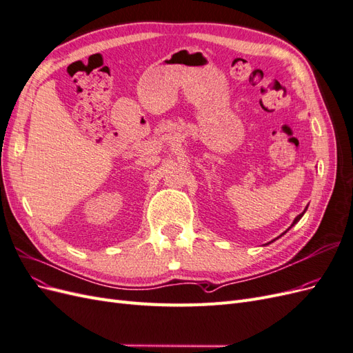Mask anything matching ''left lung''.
<instances>
[{
	"label": "left lung",
	"instance_id": "left-lung-1",
	"mask_svg": "<svg viewBox=\"0 0 353 353\" xmlns=\"http://www.w3.org/2000/svg\"><path fill=\"white\" fill-rule=\"evenodd\" d=\"M305 210H306V209H305ZM305 210H303V212H302V213H301V215H297V216H296V218H294V221H293V223H292V227H293V225H294V223H297V222H299V221H301V218H302V216H303V213H305ZM292 227H290V228H292ZM290 228H288V230H290ZM288 230H287V231H288ZM287 231H284V232H287ZM284 232H283V234H284ZM283 234H281V236H283ZM281 236H280V237H281ZM275 240H276V239H275ZM272 241H274V240H272Z\"/></svg>",
	"mask_w": 353,
	"mask_h": 353
}]
</instances>
